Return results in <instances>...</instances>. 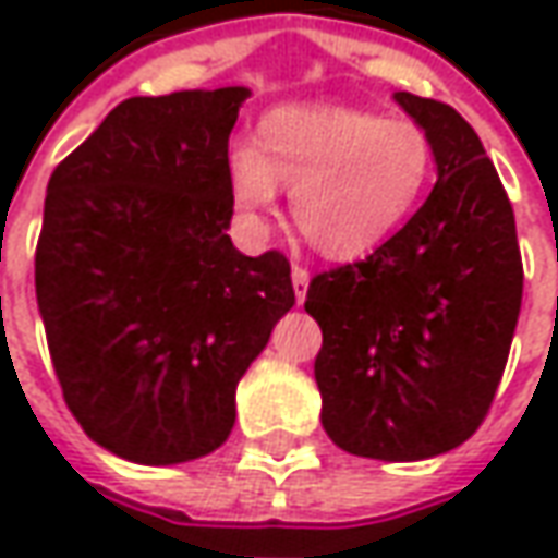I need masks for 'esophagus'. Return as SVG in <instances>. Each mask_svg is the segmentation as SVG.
<instances>
[{
	"mask_svg": "<svg viewBox=\"0 0 558 558\" xmlns=\"http://www.w3.org/2000/svg\"><path fill=\"white\" fill-rule=\"evenodd\" d=\"M291 282H294V298H298V304H304V298H307V286H311V269L301 267V264H294V267H291Z\"/></svg>",
	"mask_w": 558,
	"mask_h": 558,
	"instance_id": "34e87169",
	"label": "esophagus"
}]
</instances>
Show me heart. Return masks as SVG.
<instances>
[{"mask_svg":"<svg viewBox=\"0 0 558 558\" xmlns=\"http://www.w3.org/2000/svg\"><path fill=\"white\" fill-rule=\"evenodd\" d=\"M260 145L229 151V192L242 214L276 204L291 185V217L319 254L363 257L425 195L435 148L416 120L378 118L344 105H286L260 120Z\"/></svg>","mask_w":558,"mask_h":558,"instance_id":"obj_1","label":"heart"}]
</instances>
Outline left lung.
<instances>
[{
  "label": "left lung",
  "instance_id": "obj_1",
  "mask_svg": "<svg viewBox=\"0 0 558 558\" xmlns=\"http://www.w3.org/2000/svg\"><path fill=\"white\" fill-rule=\"evenodd\" d=\"M428 133L432 195L363 260L316 272L313 373L326 435L354 457L416 462L469 440L504 378L522 311L515 214L478 133L450 105L395 93Z\"/></svg>",
  "mask_w": 558,
  "mask_h": 558
}]
</instances>
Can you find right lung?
Returning a JSON list of instances; mask_svg holds the SVG:
<instances>
[{
  "instance_id": "1",
  "label": "right lung",
  "mask_w": 558,
  "mask_h": 558,
  "mask_svg": "<svg viewBox=\"0 0 558 558\" xmlns=\"http://www.w3.org/2000/svg\"><path fill=\"white\" fill-rule=\"evenodd\" d=\"M247 96L126 98L49 180L36 304L54 375L83 432L130 462L217 450L239 378L294 304L289 257H245L226 235Z\"/></svg>"
}]
</instances>
